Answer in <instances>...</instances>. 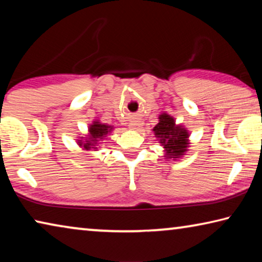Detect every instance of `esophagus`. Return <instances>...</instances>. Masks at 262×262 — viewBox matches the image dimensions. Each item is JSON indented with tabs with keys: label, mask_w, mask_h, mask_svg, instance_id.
<instances>
[{
	"label": "esophagus",
	"mask_w": 262,
	"mask_h": 262,
	"mask_svg": "<svg viewBox=\"0 0 262 262\" xmlns=\"http://www.w3.org/2000/svg\"><path fill=\"white\" fill-rule=\"evenodd\" d=\"M129 128L133 130H140L142 128V123L140 121H134L129 123Z\"/></svg>",
	"instance_id": "esophagus-1"
}]
</instances>
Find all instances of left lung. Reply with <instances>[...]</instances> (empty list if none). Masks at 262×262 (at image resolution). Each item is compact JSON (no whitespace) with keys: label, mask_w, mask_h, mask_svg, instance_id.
<instances>
[{"label":"left lung","mask_w":262,"mask_h":262,"mask_svg":"<svg viewBox=\"0 0 262 262\" xmlns=\"http://www.w3.org/2000/svg\"><path fill=\"white\" fill-rule=\"evenodd\" d=\"M152 132L164 149L165 159L177 161L184 157L189 148V132L181 123H176L172 115L163 112L158 115V123Z\"/></svg>","instance_id":"8db88e82"}]
</instances>
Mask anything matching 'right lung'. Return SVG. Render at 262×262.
Segmentation results:
<instances>
[{"label": "right lung", "mask_w": 262, "mask_h": 262, "mask_svg": "<svg viewBox=\"0 0 262 262\" xmlns=\"http://www.w3.org/2000/svg\"><path fill=\"white\" fill-rule=\"evenodd\" d=\"M113 129L114 127L108 125V123L94 120L91 125L88 127V134L79 136V139L77 140L78 147L85 150V151H90V150L98 151V149L100 148V141H104V139H106Z\"/></svg>", "instance_id": "1"}]
</instances>
